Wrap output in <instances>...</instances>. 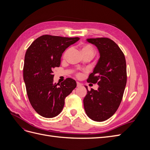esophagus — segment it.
<instances>
[{"label":"esophagus","instance_id":"34e87169","mask_svg":"<svg viewBox=\"0 0 150 150\" xmlns=\"http://www.w3.org/2000/svg\"><path fill=\"white\" fill-rule=\"evenodd\" d=\"M82 86V84L79 83V82H77V87H80V86Z\"/></svg>","mask_w":150,"mask_h":150}]
</instances>
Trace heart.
Returning <instances> with one entry per match:
<instances>
[{
    "label": "heart",
    "mask_w": 150,
    "mask_h": 150,
    "mask_svg": "<svg viewBox=\"0 0 150 150\" xmlns=\"http://www.w3.org/2000/svg\"><path fill=\"white\" fill-rule=\"evenodd\" d=\"M81 52H82L83 55H87V54H89V55L91 56H93L94 54V49L93 48L90 46V45L88 44H83L81 46ZM70 51V49H67L66 51L64 52V57H66L67 56V55L69 54Z\"/></svg>",
    "instance_id": "1"
}]
</instances>
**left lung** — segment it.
<instances>
[{
	"mask_svg": "<svg viewBox=\"0 0 150 150\" xmlns=\"http://www.w3.org/2000/svg\"><path fill=\"white\" fill-rule=\"evenodd\" d=\"M99 53L97 64L90 74L88 82L97 83V90H88L83 99L86 115L95 121H104L117 111L126 84V64L123 52L110 39H87Z\"/></svg>",
	"mask_w": 150,
	"mask_h": 150,
	"instance_id": "8db88e82",
	"label": "left lung"
}]
</instances>
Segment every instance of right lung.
Here are the masks:
<instances>
[{
    "mask_svg": "<svg viewBox=\"0 0 150 150\" xmlns=\"http://www.w3.org/2000/svg\"><path fill=\"white\" fill-rule=\"evenodd\" d=\"M79 40L44 35L36 39L25 55L23 77L29 100L39 115L51 118L62 111L64 99L76 87V81L67 78L54 83L52 69L59 67L65 50Z\"/></svg>",
    "mask_w": 150,
    "mask_h": 150,
    "instance_id": "right-lung-1",
    "label": "right lung"
}]
</instances>
